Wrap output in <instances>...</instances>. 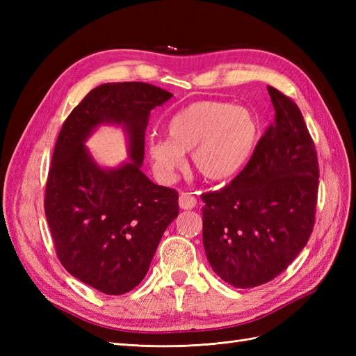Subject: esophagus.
Segmentation results:
<instances>
[{"instance_id":"1","label":"esophagus","mask_w":356,"mask_h":356,"mask_svg":"<svg viewBox=\"0 0 356 356\" xmlns=\"http://www.w3.org/2000/svg\"><path fill=\"white\" fill-rule=\"evenodd\" d=\"M197 204V199L191 193H181L179 195V208L181 209H193Z\"/></svg>"}]
</instances>
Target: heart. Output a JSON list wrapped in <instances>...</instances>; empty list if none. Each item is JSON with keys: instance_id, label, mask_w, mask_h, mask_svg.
I'll list each match as a JSON object with an SVG mask.
<instances>
[{"instance_id": "obj_1", "label": "heart", "mask_w": 356, "mask_h": 356, "mask_svg": "<svg viewBox=\"0 0 356 356\" xmlns=\"http://www.w3.org/2000/svg\"><path fill=\"white\" fill-rule=\"evenodd\" d=\"M257 122L243 106L197 101L170 117L168 138L148 139V154L157 174L170 179L191 152L193 168L204 179L220 182L238 174L250 157Z\"/></svg>"}]
</instances>
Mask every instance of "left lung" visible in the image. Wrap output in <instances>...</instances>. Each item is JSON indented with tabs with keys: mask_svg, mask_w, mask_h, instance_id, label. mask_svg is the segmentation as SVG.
Wrapping results in <instances>:
<instances>
[{
	"mask_svg": "<svg viewBox=\"0 0 356 356\" xmlns=\"http://www.w3.org/2000/svg\"><path fill=\"white\" fill-rule=\"evenodd\" d=\"M275 122L230 184L203 193V246L234 288L270 282L296 260L315 225L319 166L297 104L267 86Z\"/></svg>",
	"mask_w": 356,
	"mask_h": 356,
	"instance_id": "left-lung-1",
	"label": "left lung"
}]
</instances>
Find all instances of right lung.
<instances>
[{"label": "right lung", "instance_id": "add662e5", "mask_svg": "<svg viewBox=\"0 0 356 356\" xmlns=\"http://www.w3.org/2000/svg\"><path fill=\"white\" fill-rule=\"evenodd\" d=\"M172 96L141 81L105 83L84 96L59 132L46 182L49 229L62 266L104 294L129 293L143 281L178 217V191L141 170L149 111ZM101 122L125 126L132 162L104 171L91 160L82 143Z\"/></svg>", "mask_w": 356, "mask_h": 356}]
</instances>
